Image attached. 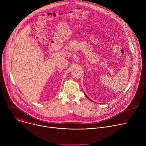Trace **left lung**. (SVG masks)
<instances>
[{
  "label": "left lung",
  "instance_id": "obj_1",
  "mask_svg": "<svg viewBox=\"0 0 146 146\" xmlns=\"http://www.w3.org/2000/svg\"><path fill=\"white\" fill-rule=\"evenodd\" d=\"M84 95H86V96L87 98H88V99H90V100L91 102H94V101H92L91 99H90V98H88V96L86 95V94H84Z\"/></svg>",
  "mask_w": 146,
  "mask_h": 146
}]
</instances>
